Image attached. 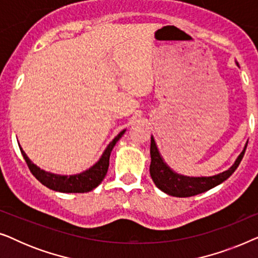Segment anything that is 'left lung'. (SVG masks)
I'll return each mask as SVG.
<instances>
[{
	"mask_svg": "<svg viewBox=\"0 0 258 258\" xmlns=\"http://www.w3.org/2000/svg\"><path fill=\"white\" fill-rule=\"evenodd\" d=\"M246 146H248V142H246L242 153L239 154V156L236 158L235 163L228 170L221 172L218 175L210 176V177H188V176L176 174L164 163L163 158L158 153L154 137L151 136L150 176L157 188L170 196L190 197L199 195L201 192H204L207 190L214 188V186L221 184L222 182L230 177L232 172L237 169L239 163H241L242 158L244 156Z\"/></svg>",
	"mask_w": 258,
	"mask_h": 258,
	"instance_id": "obj_1",
	"label": "left lung"
}]
</instances>
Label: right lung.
<instances>
[{
	"mask_svg": "<svg viewBox=\"0 0 258 258\" xmlns=\"http://www.w3.org/2000/svg\"><path fill=\"white\" fill-rule=\"evenodd\" d=\"M124 133L125 130H122V132L109 143L107 149L104 150L103 154H102V156L100 160H98L97 163H95L93 167L88 169V170L77 175L61 176L41 170L37 165H35L33 162L28 158L26 153H24L21 147L20 150L21 153H22L23 158L27 162V165L31 171V174H33L42 184L47 186V188L59 192H88L90 191V190L96 188V186L103 181L109 168V157H110L112 148L115 147L116 142L121 139Z\"/></svg>",
	"mask_w": 258,
	"mask_h": 258,
	"instance_id": "add662e5",
	"label": "right lung"
}]
</instances>
